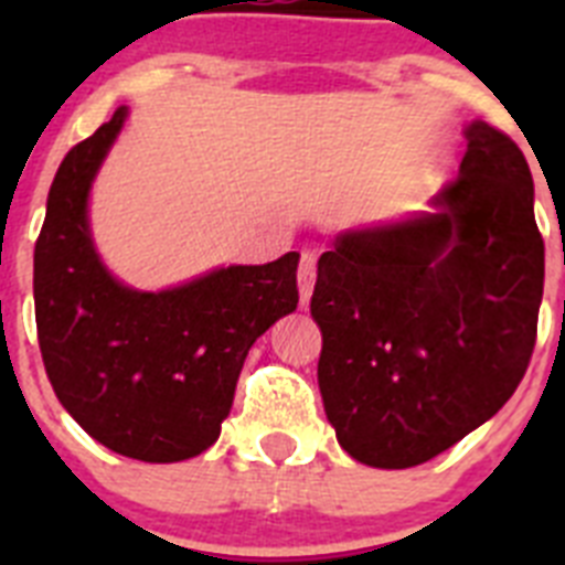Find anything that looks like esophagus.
I'll list each match as a JSON object with an SVG mask.
<instances>
[{
    "mask_svg": "<svg viewBox=\"0 0 565 565\" xmlns=\"http://www.w3.org/2000/svg\"><path fill=\"white\" fill-rule=\"evenodd\" d=\"M313 282H317V254L306 252V254H302V257H299V268H297L299 306H302V308H308V306H311Z\"/></svg>",
    "mask_w": 565,
    "mask_h": 565,
    "instance_id": "esophagus-1",
    "label": "esophagus"
}]
</instances>
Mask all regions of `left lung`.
<instances>
[{
	"instance_id": "8db88e82",
	"label": "left lung",
	"mask_w": 565,
	"mask_h": 565,
	"mask_svg": "<svg viewBox=\"0 0 565 565\" xmlns=\"http://www.w3.org/2000/svg\"><path fill=\"white\" fill-rule=\"evenodd\" d=\"M458 178L430 212L348 228L319 257V393L342 450L407 469L495 416L535 351L543 237L518 143L463 129Z\"/></svg>"
}]
</instances>
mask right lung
I'll list each match as a JSON object with an SVG mask.
<instances>
[{"instance_id": "1", "label": "right lung", "mask_w": 565, "mask_h": 565, "mask_svg": "<svg viewBox=\"0 0 565 565\" xmlns=\"http://www.w3.org/2000/svg\"><path fill=\"white\" fill-rule=\"evenodd\" d=\"M118 107L70 149L33 252L39 348L64 411L118 456L172 463L209 450L252 344L297 308L299 254L138 291L89 232V189L127 124Z\"/></svg>"}]
</instances>
